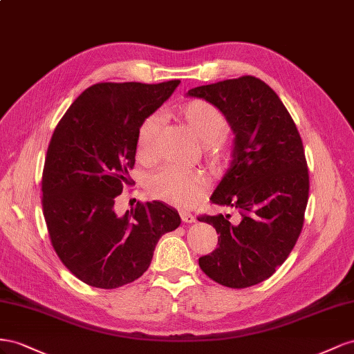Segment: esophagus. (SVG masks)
I'll return each instance as SVG.
<instances>
[{"mask_svg":"<svg viewBox=\"0 0 354 354\" xmlns=\"http://www.w3.org/2000/svg\"><path fill=\"white\" fill-rule=\"evenodd\" d=\"M179 215H180V219H183L184 222H187V224H191V222H196V216L193 214H189L188 210H180Z\"/></svg>","mask_w":354,"mask_h":354,"instance_id":"esophagus-1","label":"esophagus"}]
</instances>
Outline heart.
I'll list each match as a JSON object with an SVG mask.
<instances>
[{
  "label": "heart",
  "instance_id": "b5f03b06",
  "mask_svg": "<svg viewBox=\"0 0 354 354\" xmlns=\"http://www.w3.org/2000/svg\"><path fill=\"white\" fill-rule=\"evenodd\" d=\"M179 115L203 142L205 153L216 163L225 161L231 153V140L225 132L227 118L222 111L203 99H193L179 108ZM160 117L148 115L136 135V154L142 161L154 158ZM209 180L198 169L166 165L149 178V196L167 205L189 207L206 194Z\"/></svg>",
  "mask_w": 354,
  "mask_h": 354
}]
</instances>
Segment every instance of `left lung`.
<instances>
[{
    "mask_svg": "<svg viewBox=\"0 0 354 354\" xmlns=\"http://www.w3.org/2000/svg\"><path fill=\"white\" fill-rule=\"evenodd\" d=\"M188 95L216 105L234 130L233 161L210 200L241 216L197 218L219 234L218 248L198 266L222 286L258 285L286 261L304 225L310 178L302 139L277 93L257 77L194 87Z\"/></svg>",
    "mask_w": 354,
    "mask_h": 354,
    "instance_id": "left-lung-1",
    "label": "left lung"
}]
</instances>
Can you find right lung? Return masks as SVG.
I'll use <instances>...</instances> for the list:
<instances>
[{
	"instance_id": "1",
	"label": "right lung",
	"mask_w": 354,
	"mask_h": 354,
	"mask_svg": "<svg viewBox=\"0 0 354 354\" xmlns=\"http://www.w3.org/2000/svg\"><path fill=\"white\" fill-rule=\"evenodd\" d=\"M179 80L97 83L60 118L47 148L41 203L50 241L62 264L86 285L115 289L148 270L160 237L179 227L163 201H138L124 215L114 205L135 185L136 135Z\"/></svg>"
}]
</instances>
